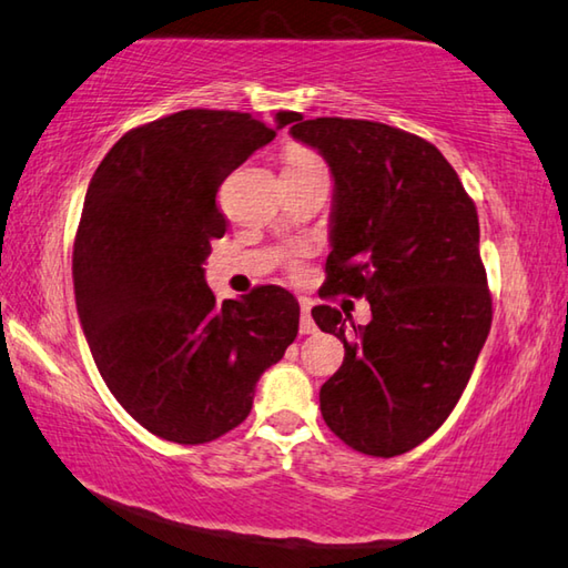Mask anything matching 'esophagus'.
I'll list each match as a JSON object with an SVG mask.
<instances>
[{"mask_svg": "<svg viewBox=\"0 0 568 568\" xmlns=\"http://www.w3.org/2000/svg\"><path fill=\"white\" fill-rule=\"evenodd\" d=\"M300 332H302V334H314V332H316V324H314V320H312V304H310V302H302Z\"/></svg>", "mask_w": 568, "mask_h": 568, "instance_id": "34e87169", "label": "esophagus"}]
</instances>
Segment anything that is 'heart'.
I'll use <instances>...</instances> for the list:
<instances>
[{
    "instance_id": "heart-1",
    "label": "heart",
    "mask_w": 568,
    "mask_h": 568,
    "mask_svg": "<svg viewBox=\"0 0 568 568\" xmlns=\"http://www.w3.org/2000/svg\"><path fill=\"white\" fill-rule=\"evenodd\" d=\"M284 162H286V169L324 166V164H322V159H320V154L312 152V149H306V146H290V149H286Z\"/></svg>"
}]
</instances>
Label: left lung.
<instances>
[{
  "label": "left lung",
  "instance_id": "left-lung-1",
  "mask_svg": "<svg viewBox=\"0 0 568 568\" xmlns=\"http://www.w3.org/2000/svg\"><path fill=\"white\" fill-rule=\"evenodd\" d=\"M290 134L334 179L324 292L372 306L366 326L334 306L312 310L344 342L339 372L320 392L322 416L356 452L406 454L454 412L491 329L476 206L416 134L339 116H300Z\"/></svg>",
  "mask_w": 568,
  "mask_h": 568
}]
</instances>
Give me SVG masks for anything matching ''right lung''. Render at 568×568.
Returning <instances> with one entry per match:
<instances>
[{
  "mask_svg": "<svg viewBox=\"0 0 568 568\" xmlns=\"http://www.w3.org/2000/svg\"><path fill=\"white\" fill-rule=\"evenodd\" d=\"M296 119L184 109L126 132L89 182L72 256L79 322L109 392L159 439L232 432L296 339L300 302L282 286L219 304L204 278L226 232L219 186Z\"/></svg>",
  "mask_w": 568,
  "mask_h": 568,
  "instance_id": "add662e5",
  "label": "right lung"
}]
</instances>
